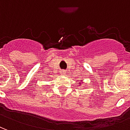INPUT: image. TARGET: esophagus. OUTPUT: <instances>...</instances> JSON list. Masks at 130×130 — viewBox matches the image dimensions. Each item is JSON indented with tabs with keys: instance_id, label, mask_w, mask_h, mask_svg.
<instances>
[{
	"instance_id": "1",
	"label": "esophagus",
	"mask_w": 130,
	"mask_h": 130,
	"mask_svg": "<svg viewBox=\"0 0 130 130\" xmlns=\"http://www.w3.org/2000/svg\"><path fill=\"white\" fill-rule=\"evenodd\" d=\"M65 74V71H64V70L61 71V74H62V75H64Z\"/></svg>"
}]
</instances>
